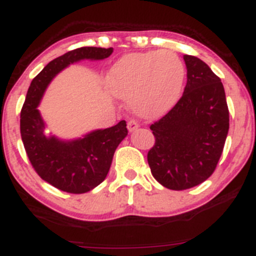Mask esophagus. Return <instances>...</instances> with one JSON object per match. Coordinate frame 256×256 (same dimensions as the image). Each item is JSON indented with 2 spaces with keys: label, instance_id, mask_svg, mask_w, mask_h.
Instances as JSON below:
<instances>
[{
  "label": "esophagus",
  "instance_id": "obj_1",
  "mask_svg": "<svg viewBox=\"0 0 256 256\" xmlns=\"http://www.w3.org/2000/svg\"><path fill=\"white\" fill-rule=\"evenodd\" d=\"M128 131H130V132H134V131L138 130V124L136 122V121L130 120L128 122Z\"/></svg>",
  "mask_w": 256,
  "mask_h": 256
}]
</instances>
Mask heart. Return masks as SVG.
I'll return each instance as SVG.
<instances>
[{"label": "heart", "instance_id": "b5f03b06", "mask_svg": "<svg viewBox=\"0 0 256 256\" xmlns=\"http://www.w3.org/2000/svg\"><path fill=\"white\" fill-rule=\"evenodd\" d=\"M186 69L172 50L128 53L114 63L106 74L112 95L128 100L142 118H157L176 105L184 82Z\"/></svg>", "mask_w": 256, "mask_h": 256}]
</instances>
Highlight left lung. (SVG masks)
I'll return each mask as SVG.
<instances>
[{"label":"left lung","instance_id":"obj_1","mask_svg":"<svg viewBox=\"0 0 256 256\" xmlns=\"http://www.w3.org/2000/svg\"><path fill=\"white\" fill-rule=\"evenodd\" d=\"M183 59L184 92L174 109L150 128L156 142L147 154L152 176L174 190H188L210 177L229 130L220 79L197 56L186 54Z\"/></svg>","mask_w":256,"mask_h":256}]
</instances>
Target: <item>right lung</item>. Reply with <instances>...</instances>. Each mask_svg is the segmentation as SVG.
<instances>
[{
  "mask_svg": "<svg viewBox=\"0 0 256 256\" xmlns=\"http://www.w3.org/2000/svg\"><path fill=\"white\" fill-rule=\"evenodd\" d=\"M112 50L82 47L68 52L49 62L28 88L20 112V136L26 152L40 177L64 192L86 193L106 178L115 150L128 136L126 121L64 140L47 132V122L38 106L48 85L62 70L82 60H102Z\"/></svg>",
  "mask_w": 256,
  "mask_h": 256,
  "instance_id": "add662e5",
  "label": "right lung"
}]
</instances>
